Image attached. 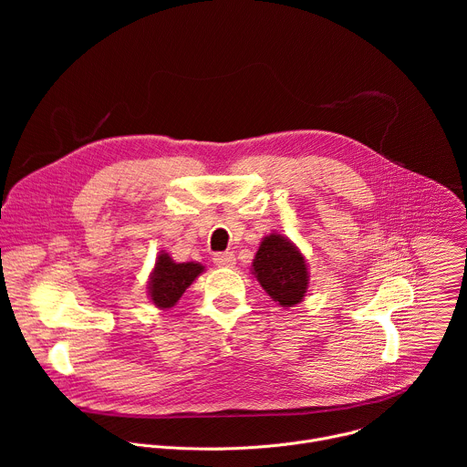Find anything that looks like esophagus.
<instances>
[{
  "label": "esophagus",
  "mask_w": 467,
  "mask_h": 467,
  "mask_svg": "<svg viewBox=\"0 0 467 467\" xmlns=\"http://www.w3.org/2000/svg\"><path fill=\"white\" fill-rule=\"evenodd\" d=\"M213 260H214V264L218 265V268H233V265L236 264V256L231 251L216 253Z\"/></svg>",
  "instance_id": "esophagus-1"
}]
</instances>
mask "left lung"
<instances>
[{
  "label": "left lung",
  "mask_w": 467,
  "mask_h": 467,
  "mask_svg": "<svg viewBox=\"0 0 467 467\" xmlns=\"http://www.w3.org/2000/svg\"><path fill=\"white\" fill-rule=\"evenodd\" d=\"M251 272L265 294L281 306H294L306 296V260L283 234L272 233L262 238L251 264Z\"/></svg>",
  "instance_id": "left-lung-1"
}]
</instances>
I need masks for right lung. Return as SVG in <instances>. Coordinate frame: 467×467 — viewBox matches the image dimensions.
<instances>
[{"label": "right lung", "instance_id": "obj_1", "mask_svg": "<svg viewBox=\"0 0 467 467\" xmlns=\"http://www.w3.org/2000/svg\"><path fill=\"white\" fill-rule=\"evenodd\" d=\"M203 270L205 265L199 262H175L168 253L161 251L150 275L148 296L157 308H171Z\"/></svg>", "mask_w": 467, "mask_h": 467}]
</instances>
